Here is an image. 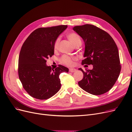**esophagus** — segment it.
I'll return each instance as SVG.
<instances>
[{
    "label": "esophagus",
    "instance_id": "esophagus-1",
    "mask_svg": "<svg viewBox=\"0 0 132 132\" xmlns=\"http://www.w3.org/2000/svg\"><path fill=\"white\" fill-rule=\"evenodd\" d=\"M77 70H76L75 69H74V68H70L69 69V71L70 72H71V73H74V72H75V71Z\"/></svg>",
    "mask_w": 132,
    "mask_h": 132
}]
</instances>
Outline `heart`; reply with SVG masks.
<instances>
[{"instance_id": "b5f03b06", "label": "heart", "mask_w": 132, "mask_h": 132, "mask_svg": "<svg viewBox=\"0 0 132 132\" xmlns=\"http://www.w3.org/2000/svg\"><path fill=\"white\" fill-rule=\"evenodd\" d=\"M67 37L68 38L69 41L71 42L72 45L75 46L77 45L78 43L81 42V38L80 37L79 35L75 32H71L68 34ZM60 42L59 38L56 39L55 41L54 44V49L57 50L59 46V44ZM74 60V58H71L70 57L67 56V55H64L62 57L61 59V62L64 64H65L68 66H71L73 64V61Z\"/></svg>"}]
</instances>
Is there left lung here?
<instances>
[{
    "instance_id": "8db88e82",
    "label": "left lung",
    "mask_w": 132,
    "mask_h": 132,
    "mask_svg": "<svg viewBox=\"0 0 132 132\" xmlns=\"http://www.w3.org/2000/svg\"><path fill=\"white\" fill-rule=\"evenodd\" d=\"M85 43L82 64L93 65L92 70L84 71L78 84L87 93L100 95L109 91L116 82L121 69L117 46L106 31L93 25L73 27Z\"/></svg>"
}]
</instances>
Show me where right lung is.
<instances>
[{"mask_svg": "<svg viewBox=\"0 0 132 132\" xmlns=\"http://www.w3.org/2000/svg\"><path fill=\"white\" fill-rule=\"evenodd\" d=\"M67 27L59 25L38 28L22 45L19 57V77L31 96L46 100L52 97L61 88L59 75L68 73L69 69L62 65L54 69L46 65V59L54 54L55 41Z\"/></svg>", "mask_w": 132, "mask_h": 132, "instance_id": "1", "label": "right lung"}]
</instances>
